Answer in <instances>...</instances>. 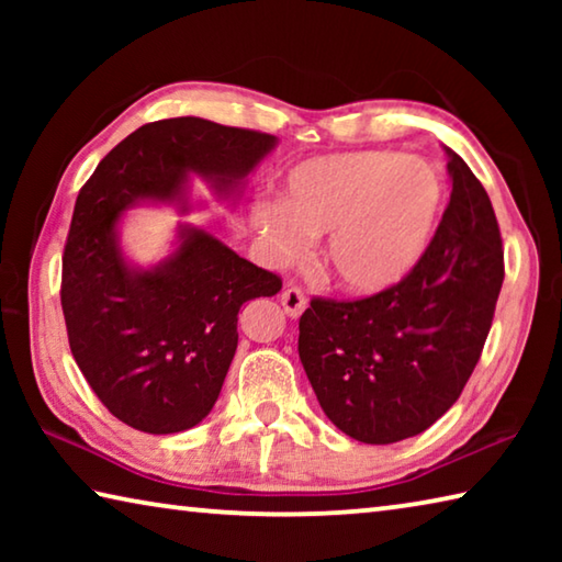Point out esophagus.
<instances>
[{
  "instance_id": "34e87169",
  "label": "esophagus",
  "mask_w": 562,
  "mask_h": 562,
  "mask_svg": "<svg viewBox=\"0 0 562 562\" xmlns=\"http://www.w3.org/2000/svg\"><path fill=\"white\" fill-rule=\"evenodd\" d=\"M280 302L290 317H300L302 312L307 310V297H304V292L297 288V284H288L280 294Z\"/></svg>"
}]
</instances>
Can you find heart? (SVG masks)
Wrapping results in <instances>:
<instances>
[{"instance_id":"heart-1","label":"heart","mask_w":562,"mask_h":562,"mask_svg":"<svg viewBox=\"0 0 562 562\" xmlns=\"http://www.w3.org/2000/svg\"><path fill=\"white\" fill-rule=\"evenodd\" d=\"M443 195V180L429 160L349 150L290 168L278 201L252 203V223L278 262L292 260L307 237L325 235L319 262L329 280L351 294H376L422 260Z\"/></svg>"}]
</instances>
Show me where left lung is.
<instances>
[{
    "instance_id": "8db88e82",
    "label": "left lung",
    "mask_w": 562,
    "mask_h": 562,
    "mask_svg": "<svg viewBox=\"0 0 562 562\" xmlns=\"http://www.w3.org/2000/svg\"><path fill=\"white\" fill-rule=\"evenodd\" d=\"M449 154L451 201L416 268L372 297H312L300 359L322 412L361 443L412 439L461 396L503 284V243L486 188Z\"/></svg>"
}]
</instances>
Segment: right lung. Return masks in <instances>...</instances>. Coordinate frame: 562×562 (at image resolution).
Masks as SVG:
<instances>
[{"mask_svg":"<svg viewBox=\"0 0 562 562\" xmlns=\"http://www.w3.org/2000/svg\"><path fill=\"white\" fill-rule=\"evenodd\" d=\"M278 144L270 133L180 116L133 131L79 190L61 258L71 355L93 394L146 434L193 429L211 414L237 349V312L282 288L201 227L150 270L123 260L116 225L138 201L180 203L188 176L235 193Z\"/></svg>","mask_w":562,"mask_h":562,"instance_id":"1","label":"right lung"}]
</instances>
